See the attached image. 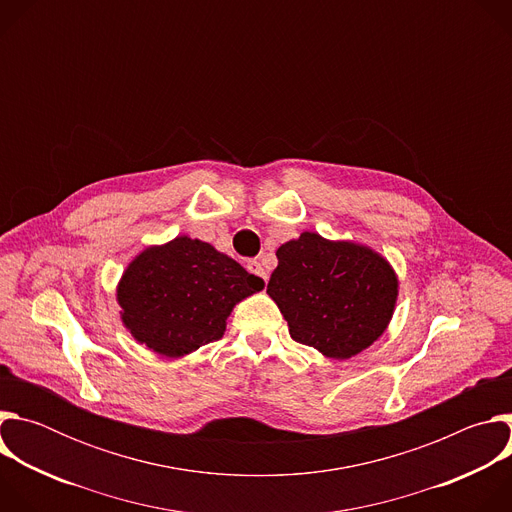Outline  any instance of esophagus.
<instances>
[{
	"instance_id": "obj_1",
	"label": "esophagus",
	"mask_w": 512,
	"mask_h": 512,
	"mask_svg": "<svg viewBox=\"0 0 512 512\" xmlns=\"http://www.w3.org/2000/svg\"><path fill=\"white\" fill-rule=\"evenodd\" d=\"M247 269H249V273H253V275H257V277H261L263 281H267V271L263 269V265L257 261V259H253V261H249L247 263Z\"/></svg>"
}]
</instances>
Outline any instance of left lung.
I'll use <instances>...</instances> for the list:
<instances>
[{
    "label": "left lung",
    "mask_w": 512,
    "mask_h": 512,
    "mask_svg": "<svg viewBox=\"0 0 512 512\" xmlns=\"http://www.w3.org/2000/svg\"><path fill=\"white\" fill-rule=\"evenodd\" d=\"M267 294L296 342L346 360L389 326L399 281L385 257L350 243L302 233L277 249Z\"/></svg>",
    "instance_id": "1"
}]
</instances>
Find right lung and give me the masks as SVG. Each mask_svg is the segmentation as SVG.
<instances>
[{
    "label": "right lung",
    "instance_id": "right-lung-1",
    "mask_svg": "<svg viewBox=\"0 0 512 512\" xmlns=\"http://www.w3.org/2000/svg\"><path fill=\"white\" fill-rule=\"evenodd\" d=\"M263 285L229 255L182 235L148 247L127 265L117 302L139 344L178 358L223 338L233 308Z\"/></svg>",
    "mask_w": 512,
    "mask_h": 512
}]
</instances>
